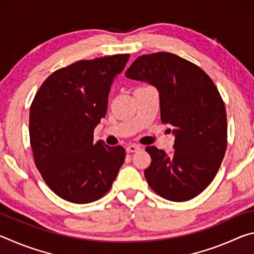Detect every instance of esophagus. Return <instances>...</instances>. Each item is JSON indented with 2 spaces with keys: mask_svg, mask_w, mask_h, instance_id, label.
Masks as SVG:
<instances>
[{
  "mask_svg": "<svg viewBox=\"0 0 254 254\" xmlns=\"http://www.w3.org/2000/svg\"><path fill=\"white\" fill-rule=\"evenodd\" d=\"M140 149H141V148L139 147V145H136V144H130V145H128V147L127 148V153L137 152Z\"/></svg>",
  "mask_w": 254,
  "mask_h": 254,
  "instance_id": "34e87169",
  "label": "esophagus"
}]
</instances>
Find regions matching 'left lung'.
Segmentation results:
<instances>
[{"instance_id":"1","label":"left lung","mask_w":254,"mask_h":254,"mask_svg":"<svg viewBox=\"0 0 254 254\" xmlns=\"http://www.w3.org/2000/svg\"><path fill=\"white\" fill-rule=\"evenodd\" d=\"M126 76L158 89L161 122L175 134L171 154L145 148L148 185L171 201L194 198L212 183L225 154L226 111L218 89L201 68L169 53L140 56Z\"/></svg>"}]
</instances>
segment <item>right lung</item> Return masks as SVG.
I'll list each match as a JSON object with an SVG mask.
<instances>
[{"label": "right lung", "mask_w": 254, "mask_h": 254, "mask_svg": "<svg viewBox=\"0 0 254 254\" xmlns=\"http://www.w3.org/2000/svg\"><path fill=\"white\" fill-rule=\"evenodd\" d=\"M128 54L79 60L54 71L30 107L34 163L60 198L87 204L112 187L126 158L121 145L94 143V128L106 115L111 85Z\"/></svg>", "instance_id": "1"}]
</instances>
